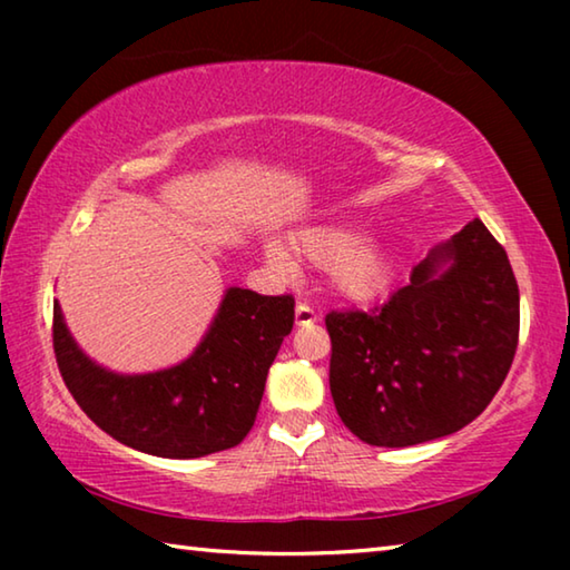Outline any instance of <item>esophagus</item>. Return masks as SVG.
I'll use <instances>...</instances> for the list:
<instances>
[{
    "instance_id": "esophagus-1",
    "label": "esophagus",
    "mask_w": 570,
    "mask_h": 570,
    "mask_svg": "<svg viewBox=\"0 0 570 570\" xmlns=\"http://www.w3.org/2000/svg\"><path fill=\"white\" fill-rule=\"evenodd\" d=\"M320 322V314H316L314 306L308 304H296V326H308Z\"/></svg>"
}]
</instances>
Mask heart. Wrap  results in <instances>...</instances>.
I'll return each instance as SVG.
<instances>
[{
  "mask_svg": "<svg viewBox=\"0 0 570 570\" xmlns=\"http://www.w3.org/2000/svg\"><path fill=\"white\" fill-rule=\"evenodd\" d=\"M292 246L312 264L330 268L334 292L350 302H372L392 284L394 258L390 246L377 236H364V230L350 220L298 228L292 234ZM264 256L278 274L296 272L292 254L276 240L264 246Z\"/></svg>",
  "mask_w": 570,
  "mask_h": 570,
  "instance_id": "heart-1",
  "label": "heart"
}]
</instances>
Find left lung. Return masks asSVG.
Segmentation results:
<instances>
[{"mask_svg": "<svg viewBox=\"0 0 570 570\" xmlns=\"http://www.w3.org/2000/svg\"><path fill=\"white\" fill-rule=\"evenodd\" d=\"M520 294L480 218L435 246L384 306L326 314L330 387L362 442L410 448L488 407L513 364Z\"/></svg>", "mask_w": 570, "mask_h": 570, "instance_id": "left-lung-1", "label": "left lung"}]
</instances>
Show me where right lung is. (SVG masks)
<instances>
[{"label":"right lung","mask_w":570,"mask_h":570,"mask_svg":"<svg viewBox=\"0 0 570 570\" xmlns=\"http://www.w3.org/2000/svg\"><path fill=\"white\" fill-rule=\"evenodd\" d=\"M292 326V296L230 286L204 340L168 370H105L77 346L57 302L52 342L67 390L100 430L148 455L188 460L236 448L248 435L268 366Z\"/></svg>","instance_id":"obj_1"}]
</instances>
